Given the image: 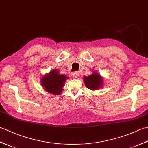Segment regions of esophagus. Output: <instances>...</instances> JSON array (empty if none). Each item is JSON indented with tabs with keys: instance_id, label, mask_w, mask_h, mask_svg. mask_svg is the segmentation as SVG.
Returning a JSON list of instances; mask_svg holds the SVG:
<instances>
[{
	"instance_id": "esophagus-1",
	"label": "esophagus",
	"mask_w": 148,
	"mask_h": 148,
	"mask_svg": "<svg viewBox=\"0 0 148 148\" xmlns=\"http://www.w3.org/2000/svg\"><path fill=\"white\" fill-rule=\"evenodd\" d=\"M72 75H73L74 77H75V78H77V77H78V76H79V72H77V71H76V72H73V74H72Z\"/></svg>"
}]
</instances>
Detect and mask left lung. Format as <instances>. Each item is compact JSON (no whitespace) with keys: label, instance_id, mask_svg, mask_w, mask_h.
Listing matches in <instances>:
<instances>
[{"label":"left lung","instance_id":"obj_1","mask_svg":"<svg viewBox=\"0 0 148 148\" xmlns=\"http://www.w3.org/2000/svg\"><path fill=\"white\" fill-rule=\"evenodd\" d=\"M84 82L87 88L95 90L102 86L103 81L100 75L96 72H94L93 74L90 75L88 77H84Z\"/></svg>","mask_w":148,"mask_h":148}]
</instances>
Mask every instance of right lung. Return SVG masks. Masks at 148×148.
Returning a JSON list of instances; mask_svg holds the SVG:
<instances>
[{
    "instance_id": "obj_1",
    "label": "right lung",
    "mask_w": 148,
    "mask_h": 148,
    "mask_svg": "<svg viewBox=\"0 0 148 148\" xmlns=\"http://www.w3.org/2000/svg\"><path fill=\"white\" fill-rule=\"evenodd\" d=\"M67 79V77L65 75L58 74V70H53L42 78L41 84L46 92L54 95H59L63 91L64 83Z\"/></svg>"
}]
</instances>
